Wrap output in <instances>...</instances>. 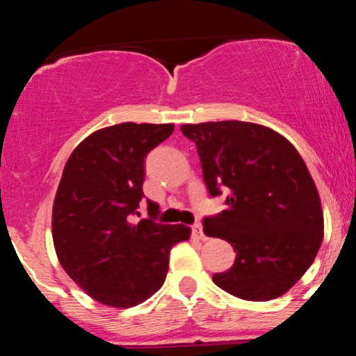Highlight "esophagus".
<instances>
[{
  "label": "esophagus",
  "instance_id": "1",
  "mask_svg": "<svg viewBox=\"0 0 356 356\" xmlns=\"http://www.w3.org/2000/svg\"><path fill=\"white\" fill-rule=\"evenodd\" d=\"M192 232H194V236H197L199 239H202V241H206V234H204V231H202V226L201 224H194V226H192Z\"/></svg>",
  "mask_w": 356,
  "mask_h": 356
}]
</instances>
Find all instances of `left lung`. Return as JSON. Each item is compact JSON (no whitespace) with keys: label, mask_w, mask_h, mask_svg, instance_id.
<instances>
[{"label":"left lung","mask_w":356,"mask_h":356,"mask_svg":"<svg viewBox=\"0 0 356 356\" xmlns=\"http://www.w3.org/2000/svg\"><path fill=\"white\" fill-rule=\"evenodd\" d=\"M212 197L226 209L204 219V232L236 251L234 264L212 281L248 301L283 296L312 266L323 241L318 189L289 140L264 125L224 120L186 124Z\"/></svg>","instance_id":"left-lung-1"}]
</instances>
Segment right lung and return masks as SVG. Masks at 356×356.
I'll return each instance as SVG.
<instances>
[{
  "label": "right lung",
  "instance_id": "obj_1",
  "mask_svg": "<svg viewBox=\"0 0 356 356\" xmlns=\"http://www.w3.org/2000/svg\"><path fill=\"white\" fill-rule=\"evenodd\" d=\"M174 124H117L97 130L73 150L53 202L51 234L61 268L102 305L132 308L164 284L172 246L191 227L136 222L144 197V159L170 137Z\"/></svg>",
  "mask_w": 356,
  "mask_h": 356
}]
</instances>
